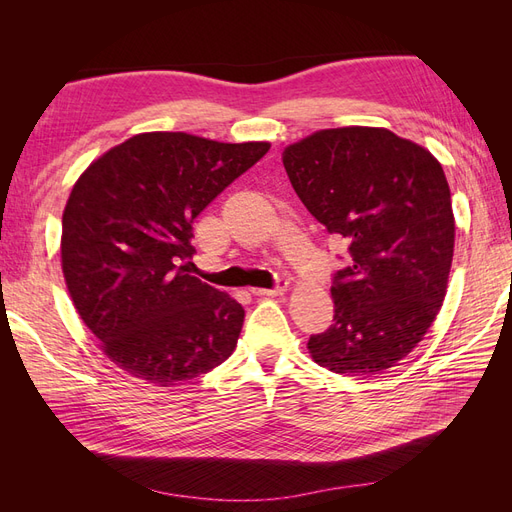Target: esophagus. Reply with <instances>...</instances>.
Instances as JSON below:
<instances>
[{"instance_id":"1","label":"esophagus","mask_w":512,"mask_h":512,"mask_svg":"<svg viewBox=\"0 0 512 512\" xmlns=\"http://www.w3.org/2000/svg\"><path fill=\"white\" fill-rule=\"evenodd\" d=\"M250 292L256 294V297H280V294L288 292V284L280 282L275 288H252Z\"/></svg>"}]
</instances>
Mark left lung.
<instances>
[{
  "instance_id": "1",
  "label": "left lung",
  "mask_w": 512,
  "mask_h": 512,
  "mask_svg": "<svg viewBox=\"0 0 512 512\" xmlns=\"http://www.w3.org/2000/svg\"><path fill=\"white\" fill-rule=\"evenodd\" d=\"M282 160L301 203L350 256L333 277L335 322L307 350L335 374H382L418 346L446 297L455 215L442 164L367 126L318 130Z\"/></svg>"
}]
</instances>
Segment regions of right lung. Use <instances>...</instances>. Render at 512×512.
Wrapping results in <instances>:
<instances>
[{
    "instance_id": "right-lung-1",
    "label": "right lung",
    "mask_w": 512,
    "mask_h": 512,
    "mask_svg": "<svg viewBox=\"0 0 512 512\" xmlns=\"http://www.w3.org/2000/svg\"><path fill=\"white\" fill-rule=\"evenodd\" d=\"M271 143L143 132L76 179L61 218V271L102 352L130 376L175 386L224 363L243 307L185 273L192 222Z\"/></svg>"
}]
</instances>
